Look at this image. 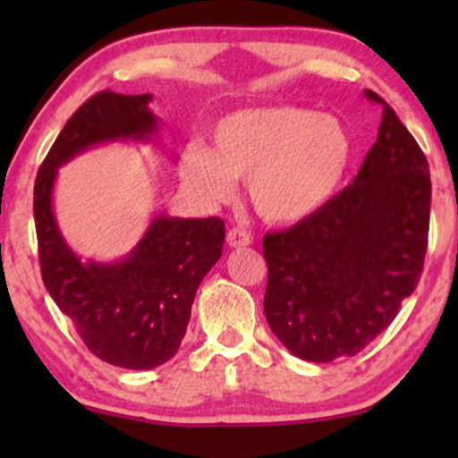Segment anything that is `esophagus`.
<instances>
[{
  "mask_svg": "<svg viewBox=\"0 0 458 458\" xmlns=\"http://www.w3.org/2000/svg\"><path fill=\"white\" fill-rule=\"evenodd\" d=\"M226 240L232 248H242V246H248L252 242V236L248 234L244 228H232V230H228Z\"/></svg>",
  "mask_w": 458,
  "mask_h": 458,
  "instance_id": "esophagus-1",
  "label": "esophagus"
}]
</instances>
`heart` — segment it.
<instances>
[{"instance_id": "b5f03b06", "label": "heart", "mask_w": 458, "mask_h": 458, "mask_svg": "<svg viewBox=\"0 0 458 458\" xmlns=\"http://www.w3.org/2000/svg\"><path fill=\"white\" fill-rule=\"evenodd\" d=\"M214 147L191 143L182 175L208 199L232 196L248 180V198L262 220L297 224L327 204L353 157L350 131L337 117L294 105L230 113L214 129Z\"/></svg>"}]
</instances>
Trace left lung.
<instances>
[{
	"instance_id": "left-lung-1",
	"label": "left lung",
	"mask_w": 458,
	"mask_h": 458,
	"mask_svg": "<svg viewBox=\"0 0 458 458\" xmlns=\"http://www.w3.org/2000/svg\"><path fill=\"white\" fill-rule=\"evenodd\" d=\"M355 180L319 212L265 236V315L293 355L315 363L360 353L420 281L430 222L428 161L394 108Z\"/></svg>"
}]
</instances>
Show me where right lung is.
Returning <instances> with one entry per match:
<instances>
[{"label":"right lung","instance_id":"right-lung-1","mask_svg":"<svg viewBox=\"0 0 458 458\" xmlns=\"http://www.w3.org/2000/svg\"><path fill=\"white\" fill-rule=\"evenodd\" d=\"M151 98L113 90L90 97L60 131L34 185L46 291L97 358L127 369H153L180 350L201 278L222 257L224 222L161 212L125 259L82 262L60 234L52 191L58 167L74 155L111 141H151L159 127Z\"/></svg>","mask_w":458,"mask_h":458}]
</instances>
